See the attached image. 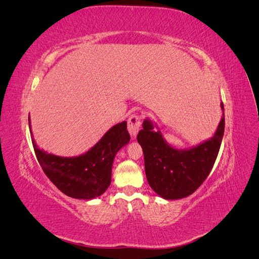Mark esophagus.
<instances>
[{
  "label": "esophagus",
  "mask_w": 259,
  "mask_h": 259,
  "mask_svg": "<svg viewBox=\"0 0 259 259\" xmlns=\"http://www.w3.org/2000/svg\"><path fill=\"white\" fill-rule=\"evenodd\" d=\"M140 125H142V121H140L139 116L136 114H133L128 117V121H127V128L130 134L133 138H136L139 128H140Z\"/></svg>",
  "instance_id": "34e87169"
}]
</instances>
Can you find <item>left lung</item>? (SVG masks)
<instances>
[{
    "instance_id": "8db88e82",
    "label": "left lung",
    "mask_w": 259,
    "mask_h": 259,
    "mask_svg": "<svg viewBox=\"0 0 259 259\" xmlns=\"http://www.w3.org/2000/svg\"><path fill=\"white\" fill-rule=\"evenodd\" d=\"M222 120L213 137L189 149H176L164 139L150 119H145L137 142L143 148L145 171L149 185L165 200H178L192 194L208 176L216 161L225 131Z\"/></svg>"
}]
</instances>
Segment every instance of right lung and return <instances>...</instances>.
<instances>
[{
    "mask_svg": "<svg viewBox=\"0 0 259 259\" xmlns=\"http://www.w3.org/2000/svg\"><path fill=\"white\" fill-rule=\"evenodd\" d=\"M29 127L37 161L46 176L62 193L80 200L95 199L108 189L114 156L131 139L126 121H123L112 126L85 153L59 156L37 147L31 131L30 116Z\"/></svg>",
    "mask_w": 259,
    "mask_h": 259,
    "instance_id": "add662e5",
    "label": "right lung"
}]
</instances>
